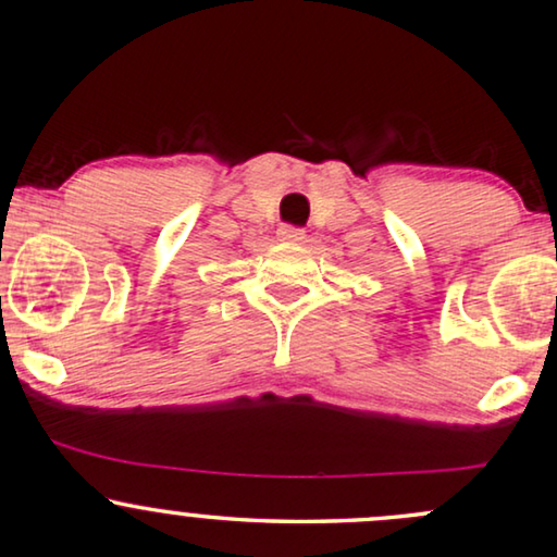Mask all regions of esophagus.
I'll list each match as a JSON object with an SVG mask.
<instances>
[{
	"label": "esophagus",
	"instance_id": "34e87169",
	"mask_svg": "<svg viewBox=\"0 0 557 557\" xmlns=\"http://www.w3.org/2000/svg\"><path fill=\"white\" fill-rule=\"evenodd\" d=\"M277 239L280 242H287V245H295V242H302L305 239V232L302 230H295V226H280Z\"/></svg>",
	"mask_w": 557,
	"mask_h": 557
}]
</instances>
